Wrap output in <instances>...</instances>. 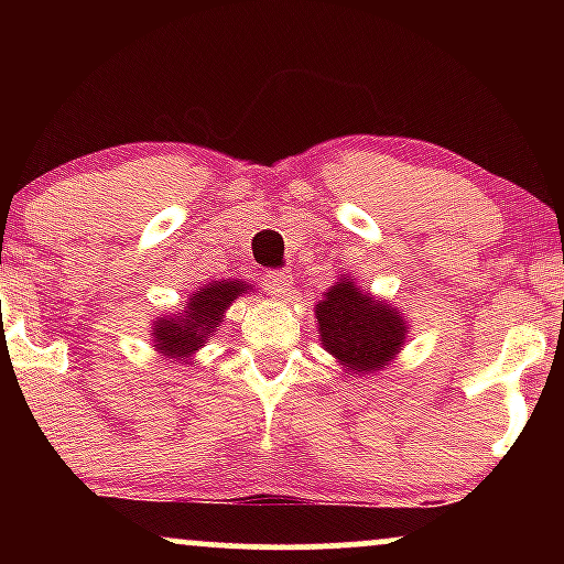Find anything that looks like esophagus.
Returning a JSON list of instances; mask_svg holds the SVG:
<instances>
[{"label": "esophagus", "mask_w": 564, "mask_h": 564, "mask_svg": "<svg viewBox=\"0 0 564 564\" xmlns=\"http://www.w3.org/2000/svg\"><path fill=\"white\" fill-rule=\"evenodd\" d=\"M262 286L268 289L270 294L286 300V296H291V273H286V270H268V273L262 275Z\"/></svg>", "instance_id": "1"}]
</instances>
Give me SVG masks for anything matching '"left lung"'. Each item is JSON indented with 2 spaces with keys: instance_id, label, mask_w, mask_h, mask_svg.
<instances>
[{
  "instance_id": "left-lung-1",
  "label": "left lung",
  "mask_w": 564,
  "mask_h": 564,
  "mask_svg": "<svg viewBox=\"0 0 564 564\" xmlns=\"http://www.w3.org/2000/svg\"><path fill=\"white\" fill-rule=\"evenodd\" d=\"M321 345L336 364L364 377L390 366L408 336L405 318L392 304L373 300L355 286V278H339L315 304Z\"/></svg>"
}]
</instances>
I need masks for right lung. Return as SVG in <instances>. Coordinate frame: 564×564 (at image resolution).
<instances>
[{
  "mask_svg": "<svg viewBox=\"0 0 564 564\" xmlns=\"http://www.w3.org/2000/svg\"><path fill=\"white\" fill-rule=\"evenodd\" d=\"M249 289L246 281H215L200 286V291L187 300L183 313L153 321L151 339L156 352L187 364L196 349L204 347L209 336H215L225 310Z\"/></svg>",
  "mask_w": 564,
  "mask_h": 564,
  "instance_id": "add662e5",
  "label": "right lung"
}]
</instances>
